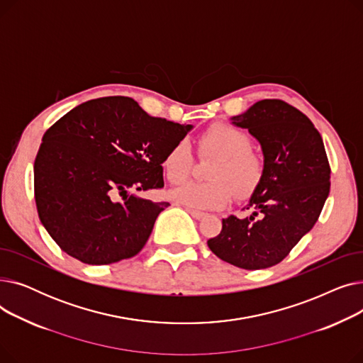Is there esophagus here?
Returning <instances> with one entry per match:
<instances>
[{"label": "esophagus", "mask_w": 363, "mask_h": 363, "mask_svg": "<svg viewBox=\"0 0 363 363\" xmlns=\"http://www.w3.org/2000/svg\"><path fill=\"white\" fill-rule=\"evenodd\" d=\"M188 211V213L191 215L193 218H196V219H201V218H204V213L203 212H200V211H196V208H186Z\"/></svg>", "instance_id": "1"}]
</instances>
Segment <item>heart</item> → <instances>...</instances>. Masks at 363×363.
<instances>
[{
    "instance_id": "b5f03b06",
    "label": "heart",
    "mask_w": 363,
    "mask_h": 363,
    "mask_svg": "<svg viewBox=\"0 0 363 363\" xmlns=\"http://www.w3.org/2000/svg\"><path fill=\"white\" fill-rule=\"evenodd\" d=\"M252 138L245 130L230 123H213L197 138L201 156H216L208 169L206 182H189L177 189L174 197L178 203L200 211H213L230 203L234 197H249L262 182L264 160L250 148ZM169 182H185L193 169V152L186 141L172 145L162 162Z\"/></svg>"
}]
</instances>
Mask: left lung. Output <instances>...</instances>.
Instances as JSON below:
<instances>
[{
	"label": "left lung",
	"instance_id": "obj_1",
	"mask_svg": "<svg viewBox=\"0 0 363 363\" xmlns=\"http://www.w3.org/2000/svg\"><path fill=\"white\" fill-rule=\"evenodd\" d=\"M233 123L260 143L264 175L245 207L252 215L222 219L207 245L238 268H271L316 223L330 194V162L311 119L282 100H260Z\"/></svg>",
	"mask_w": 363,
	"mask_h": 363
}]
</instances>
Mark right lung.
<instances>
[{"label": "right lung", "instance_id": "right-lung-1", "mask_svg": "<svg viewBox=\"0 0 363 363\" xmlns=\"http://www.w3.org/2000/svg\"><path fill=\"white\" fill-rule=\"evenodd\" d=\"M191 125L155 118L129 97L79 104L47 129L33 164L38 216L69 256L110 264L138 255L167 201L162 162Z\"/></svg>", "mask_w": 363, "mask_h": 363}]
</instances>
